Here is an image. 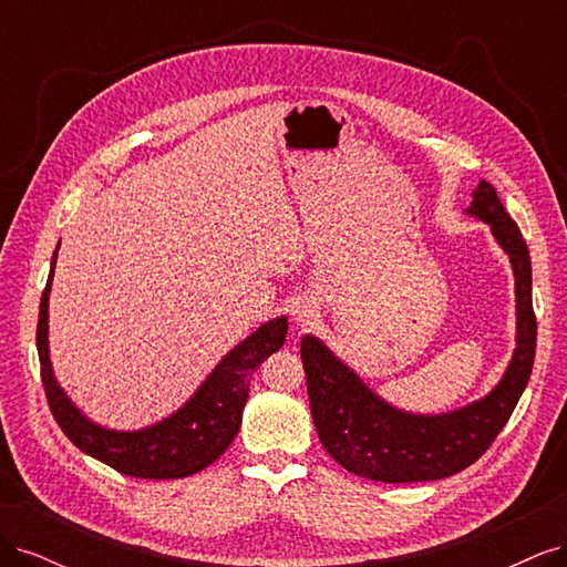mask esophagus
Here are the masks:
<instances>
[{
	"label": "esophagus",
	"mask_w": 567,
	"mask_h": 567,
	"mask_svg": "<svg viewBox=\"0 0 567 567\" xmlns=\"http://www.w3.org/2000/svg\"><path fill=\"white\" fill-rule=\"evenodd\" d=\"M293 317L298 319V321H310L312 317H315V310H312V305L310 302H300L296 310H293Z\"/></svg>",
	"instance_id": "esophagus-1"
}]
</instances>
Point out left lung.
<instances>
[{"label": "left lung", "mask_w": 567, "mask_h": 567, "mask_svg": "<svg viewBox=\"0 0 567 567\" xmlns=\"http://www.w3.org/2000/svg\"><path fill=\"white\" fill-rule=\"evenodd\" d=\"M468 213L492 227L516 274L518 348L502 383L487 398L452 414H406L373 394L321 340L305 336L300 342L319 440L342 468L359 477L379 483H425L468 468L502 433L529 381L537 348L529 250L492 184L480 182Z\"/></svg>", "instance_id": "8db88e82"}]
</instances>
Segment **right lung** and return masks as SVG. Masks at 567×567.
Here are the masks:
<instances>
[{
    "label": "right lung",
    "mask_w": 567,
    "mask_h": 567,
    "mask_svg": "<svg viewBox=\"0 0 567 567\" xmlns=\"http://www.w3.org/2000/svg\"><path fill=\"white\" fill-rule=\"evenodd\" d=\"M56 255L59 248L54 252V262H51V271L40 302L38 352L47 402L65 437L80 452L104 461L106 466L132 477L175 480L194 475L205 466H210L213 461L225 454V450L238 433L248 400L250 375L271 352H277L284 346L288 331L286 317L262 323L241 346H236L177 414L156 425L144 427V431H109V427H101L90 419H84L75 404L65 398L54 373H51L47 348V315Z\"/></svg>",
    "instance_id": "add662e5"
}]
</instances>
